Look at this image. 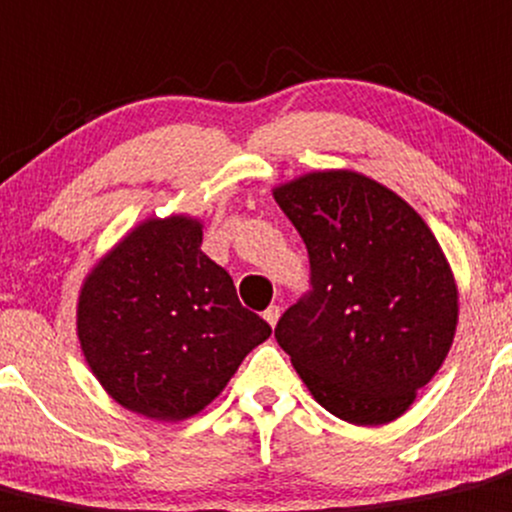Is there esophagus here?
I'll return each instance as SVG.
<instances>
[{
    "instance_id": "obj_1",
    "label": "esophagus",
    "mask_w": 512,
    "mask_h": 512,
    "mask_svg": "<svg viewBox=\"0 0 512 512\" xmlns=\"http://www.w3.org/2000/svg\"><path fill=\"white\" fill-rule=\"evenodd\" d=\"M262 317H265V320L270 322L272 327H275V325H277V320H280V307H277V305H270V307H267L265 312H262Z\"/></svg>"
}]
</instances>
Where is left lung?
<instances>
[{"label": "left lung", "mask_w": 512, "mask_h": 512, "mask_svg": "<svg viewBox=\"0 0 512 512\" xmlns=\"http://www.w3.org/2000/svg\"><path fill=\"white\" fill-rule=\"evenodd\" d=\"M272 195L305 242L312 285L280 317L277 342L335 418H400L458 325V285L438 240L403 197L360 172H310Z\"/></svg>", "instance_id": "8db88e82"}]
</instances>
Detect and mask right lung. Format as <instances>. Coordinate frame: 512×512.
<instances>
[{
  "label": "right lung",
  "mask_w": 512,
  "mask_h": 512,
  "mask_svg": "<svg viewBox=\"0 0 512 512\" xmlns=\"http://www.w3.org/2000/svg\"><path fill=\"white\" fill-rule=\"evenodd\" d=\"M200 245L195 217H150L79 290L77 335L89 370L122 408L162 423L205 410L272 335Z\"/></svg>",
  "instance_id": "right-lung-1"
}]
</instances>
